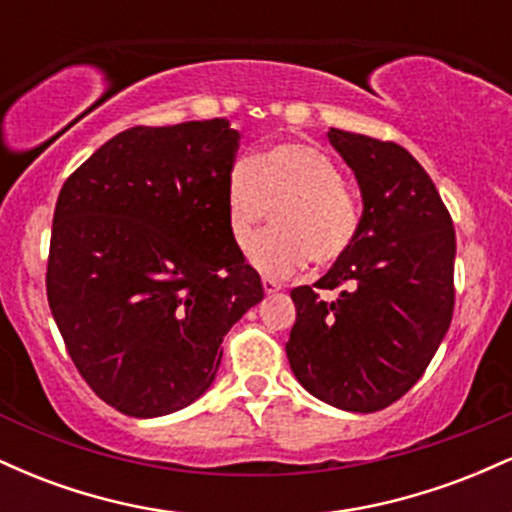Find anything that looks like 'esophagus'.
<instances>
[{
  "instance_id": "obj_1",
  "label": "esophagus",
  "mask_w": 512,
  "mask_h": 512,
  "mask_svg": "<svg viewBox=\"0 0 512 512\" xmlns=\"http://www.w3.org/2000/svg\"><path fill=\"white\" fill-rule=\"evenodd\" d=\"M262 289H264V293H269V296H272V293L281 289V284H276L274 279H262Z\"/></svg>"
}]
</instances>
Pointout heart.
Instances as JSON below:
<instances>
[{"instance_id": "obj_1", "label": "heart", "mask_w": 512, "mask_h": 512, "mask_svg": "<svg viewBox=\"0 0 512 512\" xmlns=\"http://www.w3.org/2000/svg\"><path fill=\"white\" fill-rule=\"evenodd\" d=\"M274 209V231L252 245L250 264L267 279H286L303 269L332 267L361 228V209L342 185V173L320 146L281 142L255 161H238L226 178L228 233L248 248Z\"/></svg>"}]
</instances>
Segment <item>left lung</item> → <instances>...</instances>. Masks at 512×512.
Masks as SVG:
<instances>
[{
	"label": "left lung",
	"mask_w": 512,
	"mask_h": 512,
	"mask_svg": "<svg viewBox=\"0 0 512 512\" xmlns=\"http://www.w3.org/2000/svg\"><path fill=\"white\" fill-rule=\"evenodd\" d=\"M363 199L356 243L296 303L286 356L296 380L325 404L370 414L424 375L452 320L455 231L436 185L399 144L327 132Z\"/></svg>",
	"instance_id": "obj_1"
}]
</instances>
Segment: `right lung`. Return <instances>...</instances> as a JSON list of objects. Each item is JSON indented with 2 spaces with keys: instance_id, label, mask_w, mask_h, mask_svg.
Masks as SVG:
<instances>
[{
  "instance_id": "1",
  "label": "right lung",
  "mask_w": 512,
  "mask_h": 512,
  "mask_svg": "<svg viewBox=\"0 0 512 512\" xmlns=\"http://www.w3.org/2000/svg\"><path fill=\"white\" fill-rule=\"evenodd\" d=\"M240 132L226 117L132 127L57 197L48 301L103 402L154 419L209 390L221 342L264 298L226 221Z\"/></svg>"
}]
</instances>
